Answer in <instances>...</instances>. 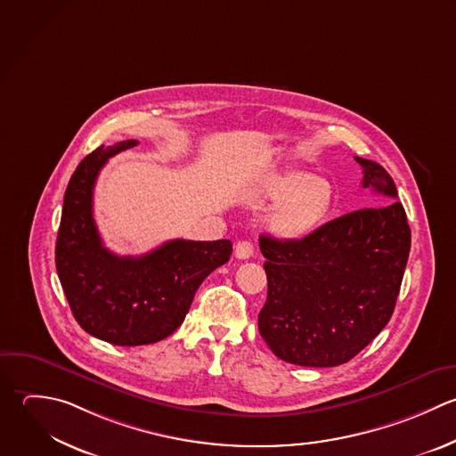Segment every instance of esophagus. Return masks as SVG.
Masks as SVG:
<instances>
[{"label":"esophagus","instance_id":"obj_1","mask_svg":"<svg viewBox=\"0 0 456 456\" xmlns=\"http://www.w3.org/2000/svg\"><path fill=\"white\" fill-rule=\"evenodd\" d=\"M234 256H236L238 259H248V257H252V256H254V245H252L250 241H247V240L238 241L236 247H234Z\"/></svg>","mask_w":456,"mask_h":456}]
</instances>
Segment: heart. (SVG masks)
Returning <instances> with one entry per match:
<instances>
[{
	"instance_id": "obj_1",
	"label": "heart",
	"mask_w": 456,
	"mask_h": 456,
	"mask_svg": "<svg viewBox=\"0 0 456 456\" xmlns=\"http://www.w3.org/2000/svg\"><path fill=\"white\" fill-rule=\"evenodd\" d=\"M265 195L277 199L265 216L266 229L282 241L309 238L327 224L336 208L334 183L302 168L272 177Z\"/></svg>"
}]
</instances>
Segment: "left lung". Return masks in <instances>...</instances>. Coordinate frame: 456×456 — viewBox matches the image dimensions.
Listing matches in <instances>:
<instances>
[{"label": "left lung", "instance_id": "obj_1", "mask_svg": "<svg viewBox=\"0 0 456 456\" xmlns=\"http://www.w3.org/2000/svg\"><path fill=\"white\" fill-rule=\"evenodd\" d=\"M355 159L362 188L384 204L346 213L300 241L259 238L268 277L259 334L279 359L297 366L352 361L395 313L411 252L407 213L387 170Z\"/></svg>", "mask_w": 456, "mask_h": 456}]
</instances>
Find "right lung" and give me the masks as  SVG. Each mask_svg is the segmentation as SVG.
<instances>
[{"label": "right lung", "instance_id": "right-lung-1", "mask_svg": "<svg viewBox=\"0 0 456 456\" xmlns=\"http://www.w3.org/2000/svg\"><path fill=\"white\" fill-rule=\"evenodd\" d=\"M136 143L101 145L77 165L65 190L54 250L76 322L117 346L168 338L184 322L202 281L232 254L229 240H172L140 257L117 256L102 245L92 211L95 179L111 156Z\"/></svg>", "mask_w": 456, "mask_h": 456}]
</instances>
